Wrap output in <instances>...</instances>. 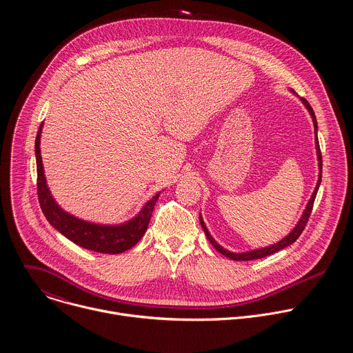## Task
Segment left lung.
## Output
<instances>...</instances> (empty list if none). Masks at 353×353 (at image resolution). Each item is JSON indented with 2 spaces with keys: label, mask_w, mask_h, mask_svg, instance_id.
<instances>
[{
  "label": "left lung",
  "mask_w": 353,
  "mask_h": 353,
  "mask_svg": "<svg viewBox=\"0 0 353 353\" xmlns=\"http://www.w3.org/2000/svg\"><path fill=\"white\" fill-rule=\"evenodd\" d=\"M292 92H293V90H292ZM293 93H294V92H293ZM300 100H301V103L305 105V108L309 110V113H310V116H312V120H313V125H314V139H316V150H317V161H319V180H317L316 188H314V191H313V194H312V196H310V199H309V203H307V205H306V210L303 211V214H301L299 222H297L296 226L289 232V234H286L282 240H279V241H276V243H274V244H271V245H267V247H263V248H256V250H250V251H243V253H233V251H229V250L223 248V247L211 236V233L208 232V229H207V226H205V223H204L203 216H201V214H199V223H201V226H203V229H204V232H205V236H207V239L210 240V243L219 251L221 254H223L225 257H228V259H230V260H233V261H251V260L263 259V257L271 256V254H274V253H278L279 250H282V248H285V247L293 244V243L297 240V237L301 234V232L305 230L306 223H307V221H309V218H310V214H312V210H313V204H314V199H316V195H317L320 183H321L323 159H321L320 145H319V137H317V130H319V127H317L316 114H314L312 106L309 105V102H307L306 99L300 97Z\"/></svg>",
  "instance_id": "left-lung-1"
}]
</instances>
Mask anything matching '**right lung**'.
Here are the masks:
<instances>
[{
  "label": "right lung",
  "instance_id": "1",
  "mask_svg": "<svg viewBox=\"0 0 353 353\" xmlns=\"http://www.w3.org/2000/svg\"><path fill=\"white\" fill-rule=\"evenodd\" d=\"M41 128L43 123L39 127L34 142V155L37 166V195L41 211L50 222V225L57 229L63 236H65L72 243L86 250L96 251V253L120 254L134 247L148 229L150 216H152V211L161 195V191L150 198L134 218L120 225L92 223L71 215L56 203L52 191H50L47 185L43 161L40 155Z\"/></svg>",
  "mask_w": 353,
  "mask_h": 353
}]
</instances>
